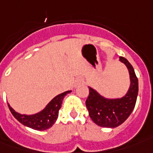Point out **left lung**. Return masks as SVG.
Here are the masks:
<instances>
[{"label": "left lung", "instance_id": "obj_1", "mask_svg": "<svg viewBox=\"0 0 153 153\" xmlns=\"http://www.w3.org/2000/svg\"><path fill=\"white\" fill-rule=\"evenodd\" d=\"M119 60L126 66L130 74V88L123 97L116 99L106 98L96 90L89 86L90 93L85 105L91 120L101 127L116 128L119 126L130 117L135 106L139 92L138 78L133 67L126 59L120 57Z\"/></svg>", "mask_w": 153, "mask_h": 153}]
</instances>
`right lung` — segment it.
Returning a JSON list of instances; mask_svg holds the SVG:
<instances>
[{
  "instance_id": "add662e5",
  "label": "right lung",
  "mask_w": 153,
  "mask_h": 153,
  "mask_svg": "<svg viewBox=\"0 0 153 153\" xmlns=\"http://www.w3.org/2000/svg\"><path fill=\"white\" fill-rule=\"evenodd\" d=\"M71 92L72 90H68L58 94L45 106L44 109L35 114H20L19 112H15L9 103L8 107L12 115L23 126L36 130H45L51 128L55 123L57 118L59 117V111L61 108L63 99L68 94Z\"/></svg>"
}]
</instances>
